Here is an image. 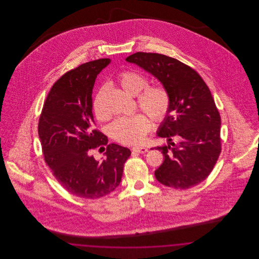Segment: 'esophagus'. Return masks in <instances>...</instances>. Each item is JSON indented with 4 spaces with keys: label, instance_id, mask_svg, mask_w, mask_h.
<instances>
[{
    "label": "esophagus",
    "instance_id": "esophagus-1",
    "mask_svg": "<svg viewBox=\"0 0 259 259\" xmlns=\"http://www.w3.org/2000/svg\"><path fill=\"white\" fill-rule=\"evenodd\" d=\"M132 150L137 153H146L148 151V148L145 147H134L132 148Z\"/></svg>",
    "mask_w": 259,
    "mask_h": 259
}]
</instances>
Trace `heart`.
Wrapping results in <instances>:
<instances>
[{"mask_svg":"<svg viewBox=\"0 0 259 259\" xmlns=\"http://www.w3.org/2000/svg\"><path fill=\"white\" fill-rule=\"evenodd\" d=\"M119 85L130 96L138 97L139 107L146 111L155 122H161L170 110V96L163 87H148V78L135 72H123L118 76ZM142 92L141 93L140 91ZM93 111L100 120L108 118V114L102 106L101 96L98 94L93 102ZM150 129V120L147 114L138 112L130 116H122L115 119L110 125L111 137L122 144L138 145L144 142Z\"/></svg>","mask_w":259,"mask_h":259,"instance_id":"b5f03b06","label":"heart"}]
</instances>
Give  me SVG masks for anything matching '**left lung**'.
<instances>
[{"instance_id":"8db88e82","label":"left lung","mask_w":259,"mask_h":259,"mask_svg":"<svg viewBox=\"0 0 259 259\" xmlns=\"http://www.w3.org/2000/svg\"><path fill=\"white\" fill-rule=\"evenodd\" d=\"M126 61L152 74L170 96V110L157 130L168 145L155 148L164 156L156 180L180 189L197 185L208 178L222 150V120L209 87L192 68L163 54L137 52Z\"/></svg>"}]
</instances>
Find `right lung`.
<instances>
[{
    "mask_svg": "<svg viewBox=\"0 0 259 259\" xmlns=\"http://www.w3.org/2000/svg\"><path fill=\"white\" fill-rule=\"evenodd\" d=\"M110 63L87 62L62 75L50 89L38 121L45 160L59 184L77 197L110 194L120 184L131 155L129 148L116 144L108 145L102 161L91 155L92 149L108 144V138L93 128L92 90Z\"/></svg>",
    "mask_w": 259,
    "mask_h": 259,
    "instance_id": "obj_1",
    "label": "right lung"
}]
</instances>
